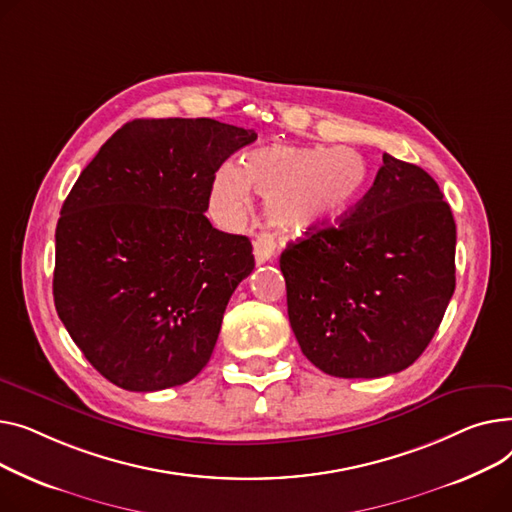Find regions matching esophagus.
I'll return each mask as SVG.
<instances>
[{
    "label": "esophagus",
    "mask_w": 512,
    "mask_h": 512,
    "mask_svg": "<svg viewBox=\"0 0 512 512\" xmlns=\"http://www.w3.org/2000/svg\"><path fill=\"white\" fill-rule=\"evenodd\" d=\"M275 250H277L275 239L270 237L268 233H260L254 239V258H256L258 264H264V262H268L270 258H273Z\"/></svg>",
    "instance_id": "34e87169"
}]
</instances>
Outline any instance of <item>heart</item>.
Wrapping results in <instances>:
<instances>
[{"label":"heart","mask_w":512,"mask_h":512,"mask_svg":"<svg viewBox=\"0 0 512 512\" xmlns=\"http://www.w3.org/2000/svg\"><path fill=\"white\" fill-rule=\"evenodd\" d=\"M366 161L353 148L275 144L252 150L244 167L227 163L213 184V206L227 223L252 210V190L264 198V217L279 231L306 233L345 215L362 194Z\"/></svg>","instance_id":"1"}]
</instances>
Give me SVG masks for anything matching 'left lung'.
<instances>
[{
  "label": "left lung",
  "instance_id": "1",
  "mask_svg": "<svg viewBox=\"0 0 512 512\" xmlns=\"http://www.w3.org/2000/svg\"><path fill=\"white\" fill-rule=\"evenodd\" d=\"M455 246L457 225L432 175L384 153L351 213L281 254L304 355L337 378L409 368L455 293Z\"/></svg>",
  "mask_w": 512,
  "mask_h": 512
}]
</instances>
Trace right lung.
<instances>
[{"instance_id":"add662e5","label":"right lung","mask_w":512,"mask_h":512,"mask_svg":"<svg viewBox=\"0 0 512 512\" xmlns=\"http://www.w3.org/2000/svg\"><path fill=\"white\" fill-rule=\"evenodd\" d=\"M254 140L208 117L134 119L76 179L55 229V310L115 386L153 393L208 364L254 254L204 213L219 167Z\"/></svg>"}]
</instances>
